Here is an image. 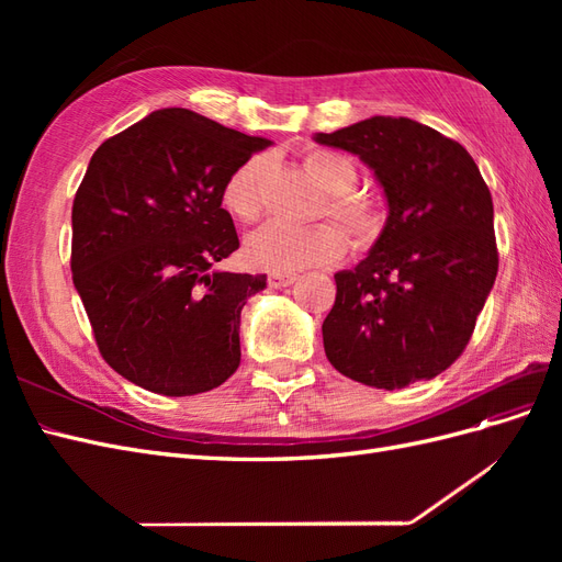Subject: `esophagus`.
I'll use <instances>...</instances> for the list:
<instances>
[{
	"instance_id": "1",
	"label": "esophagus",
	"mask_w": 562,
	"mask_h": 562,
	"mask_svg": "<svg viewBox=\"0 0 562 562\" xmlns=\"http://www.w3.org/2000/svg\"><path fill=\"white\" fill-rule=\"evenodd\" d=\"M295 274H269V279H267V283L271 285V288H285V285H291V283H295Z\"/></svg>"
}]
</instances>
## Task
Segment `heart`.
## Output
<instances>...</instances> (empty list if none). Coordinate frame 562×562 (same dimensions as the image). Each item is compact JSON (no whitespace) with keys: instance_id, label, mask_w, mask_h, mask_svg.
<instances>
[{"instance_id":"obj_1","label":"heart","mask_w":562,"mask_h":562,"mask_svg":"<svg viewBox=\"0 0 562 562\" xmlns=\"http://www.w3.org/2000/svg\"><path fill=\"white\" fill-rule=\"evenodd\" d=\"M304 166L321 184V190L328 194V203L321 215H330L359 248L375 244L384 229V213L370 196L353 192L359 182L356 166L347 157L326 149L307 151ZM265 168L267 161L262 157H250L236 166L223 182L220 199H223L227 213L239 223H255L262 215ZM341 231L330 223L312 227L271 223L248 236L246 258L250 265L277 271V274H293V271L307 267L330 265L342 258L349 246Z\"/></svg>"}]
</instances>
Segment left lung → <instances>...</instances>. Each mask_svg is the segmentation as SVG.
Segmentation results:
<instances>
[{
	"label": "left lung",
	"mask_w": 562,
	"mask_h": 562,
	"mask_svg": "<svg viewBox=\"0 0 562 562\" xmlns=\"http://www.w3.org/2000/svg\"><path fill=\"white\" fill-rule=\"evenodd\" d=\"M316 143L368 164L389 203L368 258L335 274L321 328L328 361L386 391L440 375L467 349L499 267L479 166L462 145L405 116H370L316 133Z\"/></svg>",
	"instance_id": "left-lung-1"
}]
</instances>
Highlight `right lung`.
I'll list each match as a JSON object with an SVG mask.
<instances>
[{
	"mask_svg": "<svg viewBox=\"0 0 562 562\" xmlns=\"http://www.w3.org/2000/svg\"><path fill=\"white\" fill-rule=\"evenodd\" d=\"M269 140L168 108L100 145L72 203V281L110 368L161 396L223 384L265 274L211 267L239 248L223 182Z\"/></svg>",
	"mask_w": 562,
	"mask_h": 562,
	"instance_id": "1",
	"label": "right lung"
}]
</instances>
